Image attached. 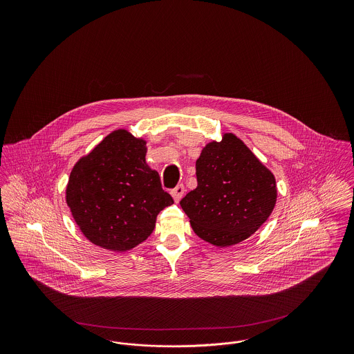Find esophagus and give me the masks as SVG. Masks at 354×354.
Listing matches in <instances>:
<instances>
[{
  "label": "esophagus",
  "instance_id": "1",
  "mask_svg": "<svg viewBox=\"0 0 354 354\" xmlns=\"http://www.w3.org/2000/svg\"><path fill=\"white\" fill-rule=\"evenodd\" d=\"M185 192V185H176V187H175V188L171 191V195H172V198H174V201H175V202H179V201L183 198Z\"/></svg>",
  "mask_w": 354,
  "mask_h": 354
}]
</instances>
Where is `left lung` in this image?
<instances>
[{"instance_id": "obj_1", "label": "left lung", "mask_w": 354, "mask_h": 354, "mask_svg": "<svg viewBox=\"0 0 354 354\" xmlns=\"http://www.w3.org/2000/svg\"><path fill=\"white\" fill-rule=\"evenodd\" d=\"M198 187L180 201L194 232L220 248L253 235L277 201L276 179L232 133L204 146L196 160Z\"/></svg>"}]
</instances>
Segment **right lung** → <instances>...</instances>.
Wrapping results in <instances>:
<instances>
[{
	"label": "right lung",
	"mask_w": 354,
	"mask_h": 354,
	"mask_svg": "<svg viewBox=\"0 0 354 354\" xmlns=\"http://www.w3.org/2000/svg\"><path fill=\"white\" fill-rule=\"evenodd\" d=\"M146 140L124 129L107 135L71 169L66 203L93 244L126 252L151 235L158 214L174 201L146 162Z\"/></svg>",
	"instance_id": "1"
}]
</instances>
